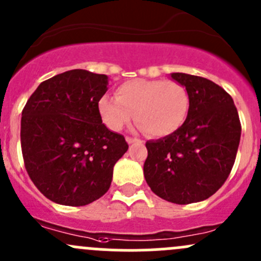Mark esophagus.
Instances as JSON below:
<instances>
[{"label": "esophagus", "mask_w": 261, "mask_h": 261, "mask_svg": "<svg viewBox=\"0 0 261 261\" xmlns=\"http://www.w3.org/2000/svg\"><path fill=\"white\" fill-rule=\"evenodd\" d=\"M127 142L129 144H133V143H143V141H141V139H138V138H132V137H127Z\"/></svg>", "instance_id": "34e87169"}]
</instances>
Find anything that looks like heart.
Instances as JSON below:
<instances>
[{"label":"heart","mask_w":261,"mask_h":261,"mask_svg":"<svg viewBox=\"0 0 261 261\" xmlns=\"http://www.w3.org/2000/svg\"><path fill=\"white\" fill-rule=\"evenodd\" d=\"M115 95L101 96L98 103L101 120L113 132L122 130L136 114L142 130L166 137L179 129L189 114V93L176 82L128 80L117 88Z\"/></svg>","instance_id":"b5f03b06"}]
</instances>
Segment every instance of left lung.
<instances>
[{
	"mask_svg": "<svg viewBox=\"0 0 261 261\" xmlns=\"http://www.w3.org/2000/svg\"><path fill=\"white\" fill-rule=\"evenodd\" d=\"M186 88L190 109L179 129L146 143L144 178L150 190L177 205L203 201L229 177L235 163L241 123L232 98L206 77L173 72Z\"/></svg>",
	"mask_w": 261,
	"mask_h": 261,
	"instance_id": "obj_1",
	"label": "left lung"
}]
</instances>
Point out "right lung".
<instances>
[{"label":"right lung","instance_id":"add662e5","mask_svg":"<svg viewBox=\"0 0 261 261\" xmlns=\"http://www.w3.org/2000/svg\"><path fill=\"white\" fill-rule=\"evenodd\" d=\"M108 76L74 69L45 80L22 109L21 149L37 190L56 203L85 206L112 184L127 152L122 134L103 124L98 103Z\"/></svg>","mask_w":261,"mask_h":261}]
</instances>
